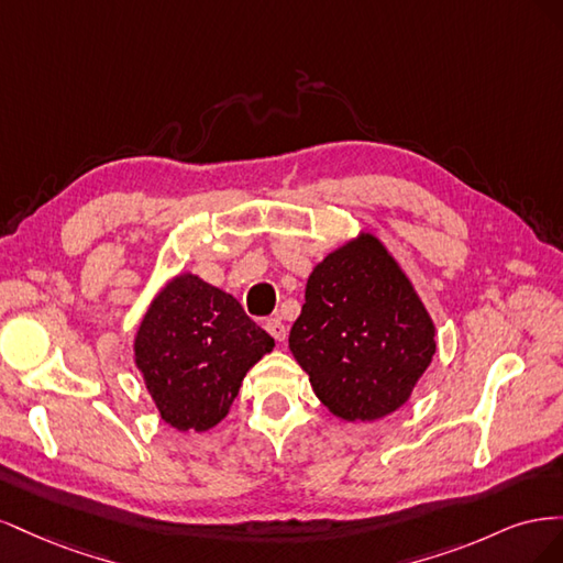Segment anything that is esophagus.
<instances>
[{"label": "esophagus", "instance_id": "34e87169", "mask_svg": "<svg viewBox=\"0 0 563 563\" xmlns=\"http://www.w3.org/2000/svg\"><path fill=\"white\" fill-rule=\"evenodd\" d=\"M265 329H267V333H269L272 338L279 340V343H284V338H286V327H284V321H282V319H277V317L267 319V321H265Z\"/></svg>", "mask_w": 563, "mask_h": 563}]
</instances>
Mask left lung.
<instances>
[{
  "label": "left lung",
  "mask_w": 563,
  "mask_h": 563,
  "mask_svg": "<svg viewBox=\"0 0 563 563\" xmlns=\"http://www.w3.org/2000/svg\"><path fill=\"white\" fill-rule=\"evenodd\" d=\"M288 347L333 416L378 420L411 397L437 343L397 261L362 234L312 269Z\"/></svg>",
  "instance_id": "obj_1"
}]
</instances>
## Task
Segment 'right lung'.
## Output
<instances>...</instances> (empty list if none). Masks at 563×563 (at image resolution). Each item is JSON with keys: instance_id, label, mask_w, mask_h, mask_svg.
<instances>
[{"instance_id": "add662e5", "label": "right lung", "mask_w": 563, "mask_h": 563, "mask_svg": "<svg viewBox=\"0 0 563 563\" xmlns=\"http://www.w3.org/2000/svg\"><path fill=\"white\" fill-rule=\"evenodd\" d=\"M272 340L236 298L195 275H178L152 300L135 335V364L162 418L207 432L240 395L246 371Z\"/></svg>"}]
</instances>
